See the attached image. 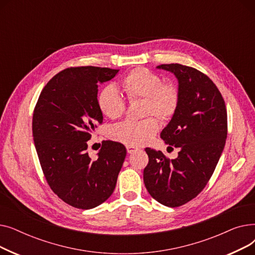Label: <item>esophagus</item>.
I'll use <instances>...</instances> for the list:
<instances>
[{
	"instance_id": "1",
	"label": "esophagus",
	"mask_w": 255,
	"mask_h": 255,
	"mask_svg": "<svg viewBox=\"0 0 255 255\" xmlns=\"http://www.w3.org/2000/svg\"><path fill=\"white\" fill-rule=\"evenodd\" d=\"M126 149H127L128 154H133V153H135L136 151H138V148H136V146H133V145H127Z\"/></svg>"
}]
</instances>
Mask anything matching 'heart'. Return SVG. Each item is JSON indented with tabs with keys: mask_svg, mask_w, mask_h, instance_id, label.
Wrapping results in <instances>:
<instances>
[{
	"mask_svg": "<svg viewBox=\"0 0 255 255\" xmlns=\"http://www.w3.org/2000/svg\"><path fill=\"white\" fill-rule=\"evenodd\" d=\"M122 88L129 102L142 100L143 116H155L162 122L176 115L180 104V92L176 85L163 83L159 74L137 67L123 79ZM100 112L111 120L122 118L126 112V101L114 86L104 87L98 94ZM159 129L156 118L148 117L138 122L126 121L110 130V137L127 145H141L152 139Z\"/></svg>",
	"mask_w": 255,
	"mask_h": 255,
	"instance_id": "b5f03b06",
	"label": "heart"
}]
</instances>
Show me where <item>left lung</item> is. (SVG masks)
I'll use <instances>...</instances> for the list:
<instances>
[{
  "label": "left lung",
  "instance_id": "obj_1",
  "mask_svg": "<svg viewBox=\"0 0 255 255\" xmlns=\"http://www.w3.org/2000/svg\"><path fill=\"white\" fill-rule=\"evenodd\" d=\"M158 68L179 80L180 104L161 138L180 151L170 160L161 151L145 148L149 162L143 182L158 203L177 208L195 198L210 181L225 144L227 113L220 91L202 71L178 63Z\"/></svg>",
  "mask_w": 255,
  "mask_h": 255
}]
</instances>
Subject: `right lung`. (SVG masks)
Masks as SVG:
<instances>
[{
    "instance_id": "add662e5",
    "label": "right lung",
    "mask_w": 255,
    "mask_h": 255,
    "mask_svg": "<svg viewBox=\"0 0 255 255\" xmlns=\"http://www.w3.org/2000/svg\"><path fill=\"white\" fill-rule=\"evenodd\" d=\"M119 69L69 67L53 76L40 93L33 113V137L45 180L63 202L89 210L109 198L126 157L121 142L103 140L97 158L87 141L103 123L98 86Z\"/></svg>"
}]
</instances>
